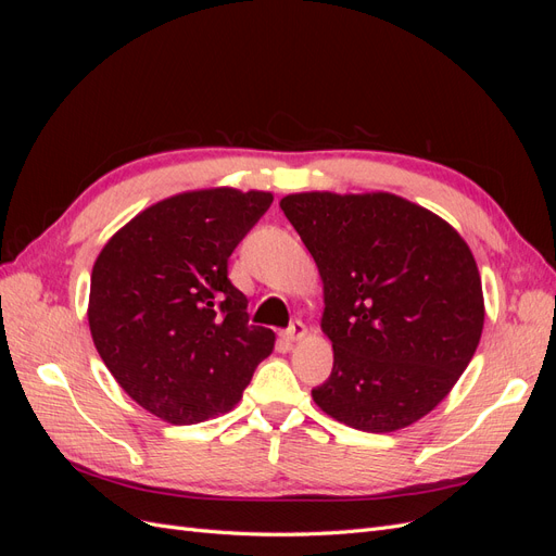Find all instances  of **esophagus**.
<instances>
[{"label":"esophagus","instance_id":"34e87169","mask_svg":"<svg viewBox=\"0 0 556 556\" xmlns=\"http://www.w3.org/2000/svg\"><path fill=\"white\" fill-rule=\"evenodd\" d=\"M304 336H306V325H304V323H299V319H296V323H292L288 329L282 331V339L288 341V343L301 341V339H304Z\"/></svg>","mask_w":556,"mask_h":556}]
</instances>
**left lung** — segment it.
<instances>
[{"mask_svg": "<svg viewBox=\"0 0 556 556\" xmlns=\"http://www.w3.org/2000/svg\"><path fill=\"white\" fill-rule=\"evenodd\" d=\"M325 290L333 348L313 401L339 422L390 433L450 394L484 325L473 252L443 217L390 192L280 199Z\"/></svg>", "mask_w": 556, "mask_h": 556, "instance_id": "left-lung-1", "label": "left lung"}]
</instances>
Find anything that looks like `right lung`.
Instances as JSON below:
<instances>
[{
	"label": "right lung",
	"mask_w": 556,
	"mask_h": 556,
	"mask_svg": "<svg viewBox=\"0 0 556 556\" xmlns=\"http://www.w3.org/2000/svg\"><path fill=\"white\" fill-rule=\"evenodd\" d=\"M274 194L233 188L162 199L117 229L92 266L88 323L117 384L169 425L231 410L276 333L248 323L227 278Z\"/></svg>",
	"instance_id": "right-lung-1"
}]
</instances>
